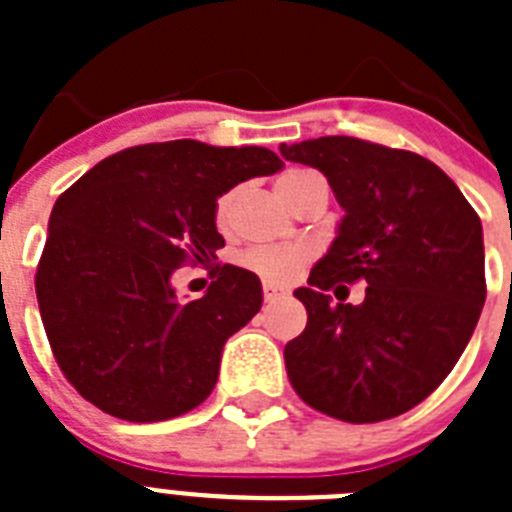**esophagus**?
<instances>
[{
  "mask_svg": "<svg viewBox=\"0 0 512 512\" xmlns=\"http://www.w3.org/2000/svg\"><path fill=\"white\" fill-rule=\"evenodd\" d=\"M284 295H287V289L284 287H277V284H271V282L264 284V300L266 302H277L279 297H284Z\"/></svg>",
  "mask_w": 512,
  "mask_h": 512,
  "instance_id": "1",
  "label": "esophagus"
}]
</instances>
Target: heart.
I'll use <instances>...</instances> for the list:
<instances>
[{
	"mask_svg": "<svg viewBox=\"0 0 512 512\" xmlns=\"http://www.w3.org/2000/svg\"><path fill=\"white\" fill-rule=\"evenodd\" d=\"M315 176L312 171L307 169H289L284 171L282 176L277 179V192L289 207L295 205L297 194L300 189L305 187V182ZM233 200L235 194H223L220 200H217L215 207V220L220 228H228L230 215H233ZM310 259V251L302 246H256L248 248L246 253L241 256V264L246 266L248 271L253 274H259L261 279L271 284H289L292 279L297 277L302 271V266L307 264Z\"/></svg>",
	"mask_w": 512,
	"mask_h": 512,
	"instance_id": "1",
	"label": "heart"
}]
</instances>
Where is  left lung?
Segmentation results:
<instances>
[{"label": "left lung", "mask_w": 512, "mask_h": 512, "mask_svg": "<svg viewBox=\"0 0 512 512\" xmlns=\"http://www.w3.org/2000/svg\"><path fill=\"white\" fill-rule=\"evenodd\" d=\"M279 151L323 171L343 207L336 241L295 289L307 325L284 346L289 382L310 408L346 423L408 413L449 377L485 305L477 212L418 153L346 135ZM359 278L365 302L336 306L329 289Z\"/></svg>", "instance_id": "8db88e82"}]
</instances>
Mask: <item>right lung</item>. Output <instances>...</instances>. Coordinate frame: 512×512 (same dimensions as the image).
Returning <instances> with one entry per match:
<instances>
[{
    "instance_id": "obj_1",
    "label": "right lung",
    "mask_w": 512,
    "mask_h": 512,
    "mask_svg": "<svg viewBox=\"0 0 512 512\" xmlns=\"http://www.w3.org/2000/svg\"><path fill=\"white\" fill-rule=\"evenodd\" d=\"M282 166L261 146L169 140L104 158L58 197L35 292L53 356L84 400L130 423L207 400L225 341L264 292L253 271L217 264L205 297L182 302L171 274L225 246L217 197Z\"/></svg>"
}]
</instances>
